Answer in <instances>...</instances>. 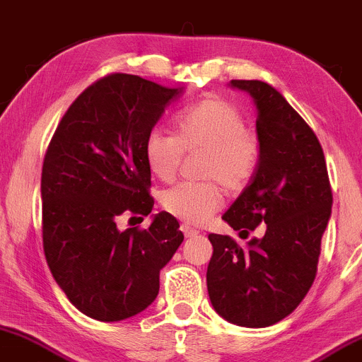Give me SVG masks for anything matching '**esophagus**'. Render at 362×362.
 <instances>
[{
	"label": "esophagus",
	"instance_id": "esophagus-1",
	"mask_svg": "<svg viewBox=\"0 0 362 362\" xmlns=\"http://www.w3.org/2000/svg\"><path fill=\"white\" fill-rule=\"evenodd\" d=\"M181 231L185 233V236H186V238H192V236H197V235H200V231H198L197 228L189 226V224H182V226H181Z\"/></svg>",
	"mask_w": 362,
	"mask_h": 362
}]
</instances>
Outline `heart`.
Listing matches in <instances>:
<instances>
[{
  "label": "heart",
  "instance_id": "heart-1",
  "mask_svg": "<svg viewBox=\"0 0 362 362\" xmlns=\"http://www.w3.org/2000/svg\"><path fill=\"white\" fill-rule=\"evenodd\" d=\"M204 150L202 176L217 181L180 182L167 189L162 205L188 224H202L219 211L223 189H238L259 162V141L245 127L242 112L226 100L211 96L189 105L174 117V136L150 131L143 143L146 167L160 181L177 173L182 151Z\"/></svg>",
  "mask_w": 362,
  "mask_h": 362
}]
</instances>
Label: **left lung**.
Wrapping results in <instances>:
<instances>
[{
	"label": "left lung",
	"mask_w": 362,
	"mask_h": 362,
	"mask_svg": "<svg viewBox=\"0 0 362 362\" xmlns=\"http://www.w3.org/2000/svg\"><path fill=\"white\" fill-rule=\"evenodd\" d=\"M257 110L259 162L252 182L223 219L248 235L238 245L209 235L214 254L207 290L219 316L245 328H266L297 309L313 286L321 238L332 216V186L314 131L279 91L262 81H231Z\"/></svg>",
	"instance_id": "left-lung-1"
}]
</instances>
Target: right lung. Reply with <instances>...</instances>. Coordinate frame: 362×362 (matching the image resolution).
Here are the masks:
<instances>
[{
    "label": "right lung",
    "instance_id": "1",
    "mask_svg": "<svg viewBox=\"0 0 362 362\" xmlns=\"http://www.w3.org/2000/svg\"><path fill=\"white\" fill-rule=\"evenodd\" d=\"M185 88L112 74L84 89L58 124L41 174L42 247L74 307L122 321L157 298L160 269L185 240L169 212L148 229H119L124 212L148 216L146 134Z\"/></svg>",
    "mask_w": 362,
    "mask_h": 362
}]
</instances>
